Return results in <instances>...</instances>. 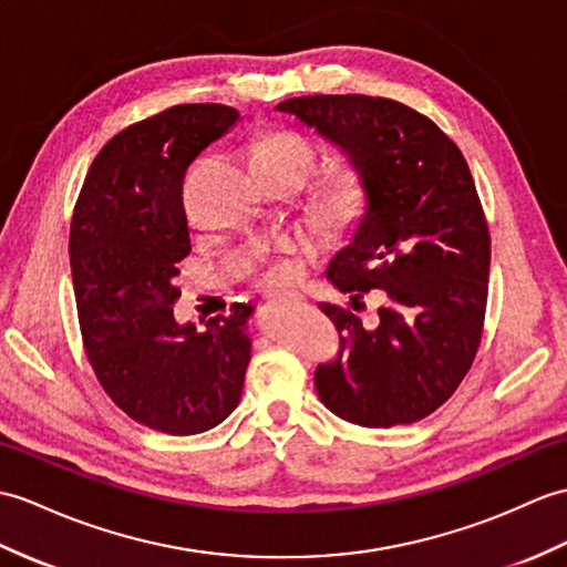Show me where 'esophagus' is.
<instances>
[{
    "label": "esophagus",
    "instance_id": "1",
    "mask_svg": "<svg viewBox=\"0 0 567 567\" xmlns=\"http://www.w3.org/2000/svg\"><path fill=\"white\" fill-rule=\"evenodd\" d=\"M272 301H275V305H278V301H282V299H280V297H275V299H272Z\"/></svg>",
    "mask_w": 567,
    "mask_h": 567
}]
</instances>
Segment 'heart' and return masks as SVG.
<instances>
[{
  "mask_svg": "<svg viewBox=\"0 0 567 567\" xmlns=\"http://www.w3.org/2000/svg\"><path fill=\"white\" fill-rule=\"evenodd\" d=\"M316 164V152L311 144L289 130H275L256 140L254 166L256 168H295L301 176H309ZM367 205H370V186L358 168H343L328 178L321 193V215L333 227H348L358 221ZM305 251L297 241L280 246V256L262 272V280L272 287L287 285L295 278V258Z\"/></svg>",
  "mask_w": 567,
  "mask_h": 567,
  "instance_id": "b5f03b06",
  "label": "heart"
}]
</instances>
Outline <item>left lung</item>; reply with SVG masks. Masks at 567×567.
<instances>
[{
    "mask_svg": "<svg viewBox=\"0 0 567 567\" xmlns=\"http://www.w3.org/2000/svg\"><path fill=\"white\" fill-rule=\"evenodd\" d=\"M362 171L370 205L326 278L350 299L379 289L377 326L321 305L340 358L313 384L328 411L362 427L408 425L462 384L488 299L491 236L456 144L408 105L374 96H301L275 105Z\"/></svg>",
    "mask_w": 567,
    "mask_h": 567,
    "instance_id": "8db88e82",
    "label": "left lung"
}]
</instances>
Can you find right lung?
<instances>
[{
    "instance_id": "right-lung-1",
    "label": "right lung",
    "mask_w": 567,
    "mask_h": 567,
    "mask_svg": "<svg viewBox=\"0 0 567 567\" xmlns=\"http://www.w3.org/2000/svg\"><path fill=\"white\" fill-rule=\"evenodd\" d=\"M239 113L186 103L125 127L99 152L79 195L70 266L86 358L103 391L137 423L166 434L219 425L241 399L248 319L234 305L197 328L178 323V262L190 254L181 186L190 162Z\"/></svg>"
}]
</instances>
